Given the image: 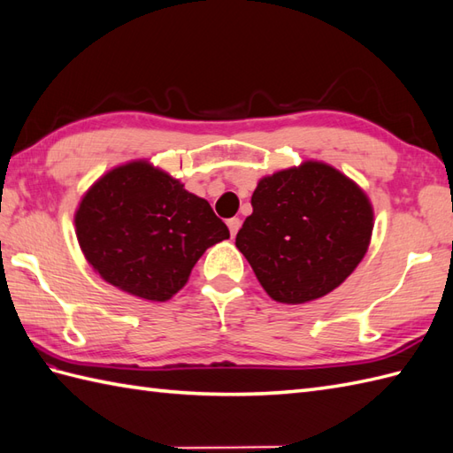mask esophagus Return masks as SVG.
I'll return each mask as SVG.
<instances>
[{
	"label": "esophagus",
	"mask_w": 453,
	"mask_h": 453,
	"mask_svg": "<svg viewBox=\"0 0 453 453\" xmlns=\"http://www.w3.org/2000/svg\"><path fill=\"white\" fill-rule=\"evenodd\" d=\"M227 227H229L231 237H235L239 227H241V219H239V218H229V219H227Z\"/></svg>",
	"instance_id": "34e87169"
}]
</instances>
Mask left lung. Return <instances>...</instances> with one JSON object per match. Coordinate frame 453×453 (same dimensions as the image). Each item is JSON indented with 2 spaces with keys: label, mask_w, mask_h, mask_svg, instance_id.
I'll use <instances>...</instances> for the list:
<instances>
[{
  "label": "left lung",
  "mask_w": 453,
  "mask_h": 453,
  "mask_svg": "<svg viewBox=\"0 0 453 453\" xmlns=\"http://www.w3.org/2000/svg\"><path fill=\"white\" fill-rule=\"evenodd\" d=\"M250 204L235 245L274 301L297 304L326 296L369 247V198L326 164L307 162L260 179Z\"/></svg>",
  "instance_id": "8db88e82"
}]
</instances>
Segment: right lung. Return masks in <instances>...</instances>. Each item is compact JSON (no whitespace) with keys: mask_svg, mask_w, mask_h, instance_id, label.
I'll use <instances>...</instances> for the list:
<instances>
[{"mask_svg":"<svg viewBox=\"0 0 453 453\" xmlns=\"http://www.w3.org/2000/svg\"><path fill=\"white\" fill-rule=\"evenodd\" d=\"M75 226L92 268L149 301L173 297L203 252L229 237L204 198L146 162L115 167L94 183Z\"/></svg>","mask_w":453,"mask_h":453,"instance_id":"right-lung-1","label":"right lung"}]
</instances>
